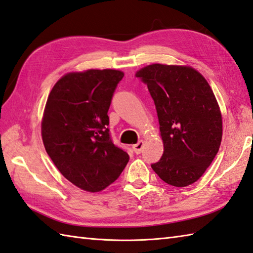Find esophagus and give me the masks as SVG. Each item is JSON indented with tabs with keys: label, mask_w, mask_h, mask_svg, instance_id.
Here are the masks:
<instances>
[{
	"label": "esophagus",
	"mask_w": 253,
	"mask_h": 253,
	"mask_svg": "<svg viewBox=\"0 0 253 253\" xmlns=\"http://www.w3.org/2000/svg\"><path fill=\"white\" fill-rule=\"evenodd\" d=\"M142 148H143V141L142 140H139L137 143H135V145L132 146V149H133V151H135V153H137V155L141 153Z\"/></svg>",
	"instance_id": "34e87169"
}]
</instances>
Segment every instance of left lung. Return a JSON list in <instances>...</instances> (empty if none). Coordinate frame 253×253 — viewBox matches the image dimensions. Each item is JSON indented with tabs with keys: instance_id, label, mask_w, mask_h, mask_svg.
<instances>
[{
	"instance_id": "1",
	"label": "left lung",
	"mask_w": 253,
	"mask_h": 253,
	"mask_svg": "<svg viewBox=\"0 0 253 253\" xmlns=\"http://www.w3.org/2000/svg\"><path fill=\"white\" fill-rule=\"evenodd\" d=\"M155 102L165 151L151 168L162 181L196 182L219 150L222 122L210 84L193 68L150 64L136 73Z\"/></svg>"
}]
</instances>
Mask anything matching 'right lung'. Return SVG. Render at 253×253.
Returning a JSON list of instances; mask_svg holds the SVG:
<instances>
[{
  "instance_id": "right-lung-1",
  "label": "right lung",
  "mask_w": 253,
  "mask_h": 253,
  "mask_svg": "<svg viewBox=\"0 0 253 253\" xmlns=\"http://www.w3.org/2000/svg\"><path fill=\"white\" fill-rule=\"evenodd\" d=\"M123 77L111 69L68 73L48 96L42 123L44 149L61 174L84 191L105 189L129 160L108 128L107 112Z\"/></svg>"
}]
</instances>
